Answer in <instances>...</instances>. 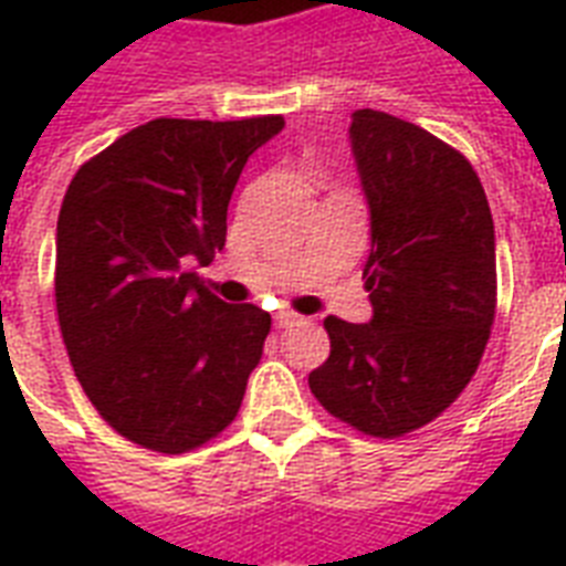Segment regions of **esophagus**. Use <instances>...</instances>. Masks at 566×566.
Here are the masks:
<instances>
[{"instance_id":"esophagus-1","label":"esophagus","mask_w":566,"mask_h":566,"mask_svg":"<svg viewBox=\"0 0 566 566\" xmlns=\"http://www.w3.org/2000/svg\"><path fill=\"white\" fill-rule=\"evenodd\" d=\"M302 317L300 314H293V311H279L275 314V328H291V326H300Z\"/></svg>"}]
</instances>
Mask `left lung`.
Listing matches in <instances>:
<instances>
[{
	"instance_id": "left-lung-1",
	"label": "left lung",
	"mask_w": 566,
	"mask_h": 566,
	"mask_svg": "<svg viewBox=\"0 0 566 566\" xmlns=\"http://www.w3.org/2000/svg\"><path fill=\"white\" fill-rule=\"evenodd\" d=\"M370 205V323L326 317L332 353L308 376L332 417L402 438L479 370L496 314V243L482 181L426 128L361 108L349 126Z\"/></svg>"
}]
</instances>
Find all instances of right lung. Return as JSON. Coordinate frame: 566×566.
Segmentation results:
<instances>
[{
  "label": "right lung",
  "mask_w": 566,
  "mask_h": 566,
  "mask_svg": "<svg viewBox=\"0 0 566 566\" xmlns=\"http://www.w3.org/2000/svg\"><path fill=\"white\" fill-rule=\"evenodd\" d=\"M284 119H153L84 161L57 213L55 305L66 355L102 420L181 455L247 394L270 314L213 296L199 266L226 247L243 164Z\"/></svg>",
  "instance_id": "obj_1"
}]
</instances>
